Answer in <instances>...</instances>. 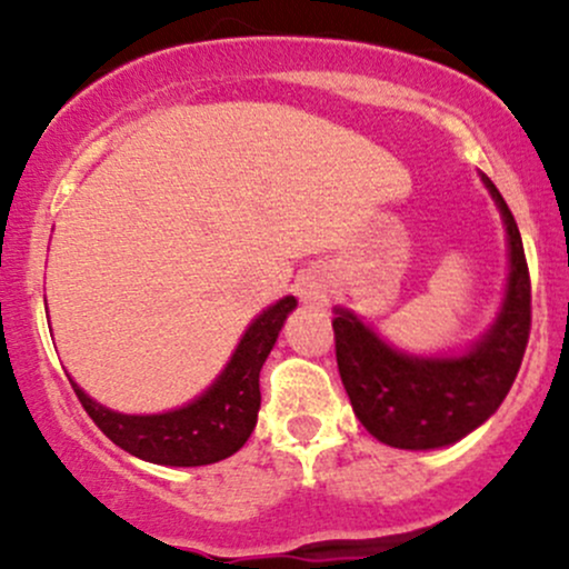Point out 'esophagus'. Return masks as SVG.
<instances>
[{
  "label": "esophagus",
  "mask_w": 569,
  "mask_h": 569,
  "mask_svg": "<svg viewBox=\"0 0 569 569\" xmlns=\"http://www.w3.org/2000/svg\"><path fill=\"white\" fill-rule=\"evenodd\" d=\"M323 289L321 286L316 283V280H302V283H299V299H302L305 305H318V302H323Z\"/></svg>",
  "instance_id": "obj_1"
}]
</instances>
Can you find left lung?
<instances>
[{"label":"left lung","mask_w":569,"mask_h":569,"mask_svg":"<svg viewBox=\"0 0 569 569\" xmlns=\"http://www.w3.org/2000/svg\"><path fill=\"white\" fill-rule=\"evenodd\" d=\"M508 234V283L500 312L460 356H415L388 345L348 307H335L337 367L352 411L377 441L439 449L466 439L498 411L530 339V270L511 208L481 173Z\"/></svg>","instance_id":"1"}]
</instances>
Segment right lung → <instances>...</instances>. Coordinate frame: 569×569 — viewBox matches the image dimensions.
I'll return each mask as SVG.
<instances>
[{
  "mask_svg": "<svg viewBox=\"0 0 569 569\" xmlns=\"http://www.w3.org/2000/svg\"><path fill=\"white\" fill-rule=\"evenodd\" d=\"M293 307L297 299L283 297L253 318L211 388L179 409L162 415H122L93 401L71 377L69 382L90 420L126 452L158 466H211L238 452L257 428L262 403L259 371Z\"/></svg>",
  "mask_w": 569,
  "mask_h": 569,
  "instance_id": "right-lung-1",
  "label": "right lung"
}]
</instances>
